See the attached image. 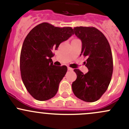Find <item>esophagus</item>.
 <instances>
[{"label":"esophagus","instance_id":"obj_1","mask_svg":"<svg viewBox=\"0 0 129 129\" xmlns=\"http://www.w3.org/2000/svg\"><path fill=\"white\" fill-rule=\"evenodd\" d=\"M67 69H68V71H73V69L71 68V67H67Z\"/></svg>","mask_w":129,"mask_h":129}]
</instances>
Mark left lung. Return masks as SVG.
I'll return each instance as SVG.
<instances>
[{"instance_id":"left-lung-1","label":"left lung","mask_w":129,"mask_h":129,"mask_svg":"<svg viewBox=\"0 0 129 129\" xmlns=\"http://www.w3.org/2000/svg\"><path fill=\"white\" fill-rule=\"evenodd\" d=\"M75 36L82 43L80 55L86 57L84 62L87 73L74 69L77 79L72 84L74 95L82 101L95 102L107 89L113 72L111 49L106 37L93 27H76Z\"/></svg>"}]
</instances>
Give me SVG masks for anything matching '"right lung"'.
I'll use <instances>...</instances> for the list:
<instances>
[{
    "instance_id": "obj_1",
    "label": "right lung",
    "mask_w": 129,
    "mask_h": 129,
    "mask_svg": "<svg viewBox=\"0 0 129 129\" xmlns=\"http://www.w3.org/2000/svg\"><path fill=\"white\" fill-rule=\"evenodd\" d=\"M74 34L70 27L44 22L27 34L20 52V69L25 87L35 99L45 101L56 95L67 67L53 65V52Z\"/></svg>"
}]
</instances>
